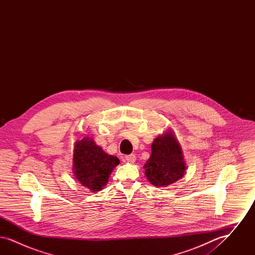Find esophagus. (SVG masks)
Here are the masks:
<instances>
[{"label": "esophagus", "mask_w": 255, "mask_h": 255, "mask_svg": "<svg viewBox=\"0 0 255 255\" xmlns=\"http://www.w3.org/2000/svg\"><path fill=\"white\" fill-rule=\"evenodd\" d=\"M125 159L127 160V161H129V162H131V163H133L134 161H135V159H136V157H135V155H128V156H126L125 157Z\"/></svg>", "instance_id": "esophagus-1"}]
</instances>
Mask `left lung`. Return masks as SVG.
<instances>
[{"label": "left lung", "instance_id": "obj_1", "mask_svg": "<svg viewBox=\"0 0 255 255\" xmlns=\"http://www.w3.org/2000/svg\"><path fill=\"white\" fill-rule=\"evenodd\" d=\"M151 156L146 161L147 180L157 187H166L182 179L186 163L182 147L172 130H167L154 139Z\"/></svg>", "mask_w": 255, "mask_h": 255}]
</instances>
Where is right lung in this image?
I'll return each instance as SVG.
<instances>
[{
    "mask_svg": "<svg viewBox=\"0 0 255 255\" xmlns=\"http://www.w3.org/2000/svg\"><path fill=\"white\" fill-rule=\"evenodd\" d=\"M120 159L103 151L93 137L85 136L74 143L73 173L75 179L92 192L103 189Z\"/></svg>",
    "mask_w": 255,
    "mask_h": 255,
    "instance_id": "1",
    "label": "right lung"
}]
</instances>
